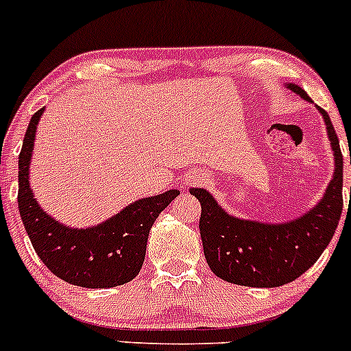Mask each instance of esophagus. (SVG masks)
<instances>
[{
  "mask_svg": "<svg viewBox=\"0 0 351 351\" xmlns=\"http://www.w3.org/2000/svg\"><path fill=\"white\" fill-rule=\"evenodd\" d=\"M204 180V176L200 175V173H190L189 176H186V183L189 185H195V183H200Z\"/></svg>",
  "mask_w": 351,
  "mask_h": 351,
  "instance_id": "1",
  "label": "esophagus"
}]
</instances>
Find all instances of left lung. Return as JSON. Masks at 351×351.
<instances>
[{
	"mask_svg": "<svg viewBox=\"0 0 351 351\" xmlns=\"http://www.w3.org/2000/svg\"><path fill=\"white\" fill-rule=\"evenodd\" d=\"M285 87L312 103L300 85L288 82ZM315 108L328 130L335 169L324 195L302 216L281 223L243 219L224 210L207 189H190L202 207L199 230L204 255L221 280L252 288L283 287L314 266L331 241L343 210V156L331 118Z\"/></svg>",
	"mask_w": 351,
	"mask_h": 351,
	"instance_id": "obj_1",
	"label": "left lung"
}]
</instances>
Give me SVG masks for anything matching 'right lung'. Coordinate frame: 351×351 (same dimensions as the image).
I'll use <instances>...</instances> for the list:
<instances>
[{
  "mask_svg": "<svg viewBox=\"0 0 351 351\" xmlns=\"http://www.w3.org/2000/svg\"><path fill=\"white\" fill-rule=\"evenodd\" d=\"M43 110L30 118L19 156V210L27 234L44 266L82 288H113L134 280L145 258L149 231L180 190L144 197L94 226L60 223L37 202L30 189V162Z\"/></svg>",
  "mask_w": 351,
  "mask_h": 351,
  "instance_id": "add662e5",
  "label": "right lung"
}]
</instances>
